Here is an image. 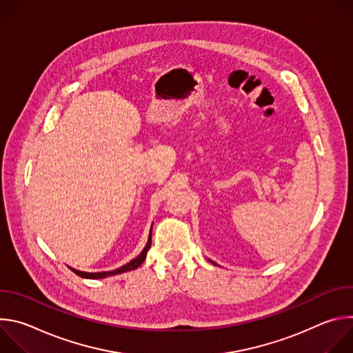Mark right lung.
<instances>
[{"label":"right lung","instance_id":"right-lung-1","mask_svg":"<svg viewBox=\"0 0 353 353\" xmlns=\"http://www.w3.org/2000/svg\"><path fill=\"white\" fill-rule=\"evenodd\" d=\"M150 244H152V228H150V233H149V237H148V243H146V245L143 247V250L141 251V254H139L137 259H134V260H131L130 263H127L125 265H123V267H120V268H117V270H113V271H103V272H83V271H78V270H74V268H71V271L75 272V274H77L78 276H81V278L102 279V278H106V276H112V275H117V274H123V272L135 270V268H138V267L143 263V260L146 259V253H148V250L150 248Z\"/></svg>","mask_w":353,"mask_h":353}]
</instances>
